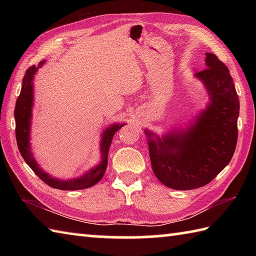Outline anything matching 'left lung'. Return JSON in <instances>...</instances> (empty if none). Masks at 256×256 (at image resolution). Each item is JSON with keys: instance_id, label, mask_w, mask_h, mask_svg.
<instances>
[{"instance_id": "obj_1", "label": "left lung", "mask_w": 256, "mask_h": 256, "mask_svg": "<svg viewBox=\"0 0 256 256\" xmlns=\"http://www.w3.org/2000/svg\"><path fill=\"white\" fill-rule=\"evenodd\" d=\"M206 68L196 74L210 102L186 130L162 138L145 130L152 168L165 186L190 190L209 184L229 164L238 140L240 101L229 69L214 54H206Z\"/></svg>"}]
</instances>
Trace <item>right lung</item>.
I'll return each mask as SVG.
<instances>
[{
	"instance_id": "add662e5",
	"label": "right lung",
	"mask_w": 256,
	"mask_h": 256,
	"mask_svg": "<svg viewBox=\"0 0 256 256\" xmlns=\"http://www.w3.org/2000/svg\"><path fill=\"white\" fill-rule=\"evenodd\" d=\"M44 60L38 64V66H32L26 70L25 76L23 78V84H22L20 94L16 100V106L14 110L15 116V134L16 142L20 150V155L23 156L26 164L28 165L32 170L40 177L42 182L47 184L48 186L56 189L62 190H80L94 186L99 182L108 166V153L114 134L118 132V130L123 126V124H113L106 128L102 133V138L100 143V150L102 155V160L98 166L92 168L89 172H86L84 176L70 180H60V179L52 178L48 175L42 168L38 166L35 158L32 157L30 144V121H32V79L38 68H40L44 64Z\"/></svg>"
}]
</instances>
